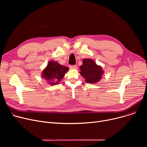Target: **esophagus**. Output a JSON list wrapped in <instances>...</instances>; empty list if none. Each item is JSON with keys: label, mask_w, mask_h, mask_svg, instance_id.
<instances>
[{"label": "esophagus", "mask_w": 147, "mask_h": 147, "mask_svg": "<svg viewBox=\"0 0 147 147\" xmlns=\"http://www.w3.org/2000/svg\"><path fill=\"white\" fill-rule=\"evenodd\" d=\"M69 67L70 68L76 69V68H77V65H69Z\"/></svg>", "instance_id": "1"}]
</instances>
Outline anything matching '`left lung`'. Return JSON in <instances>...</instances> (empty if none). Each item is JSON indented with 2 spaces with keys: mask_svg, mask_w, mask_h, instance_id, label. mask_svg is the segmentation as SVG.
Segmentation results:
<instances>
[{
  "mask_svg": "<svg viewBox=\"0 0 147 147\" xmlns=\"http://www.w3.org/2000/svg\"><path fill=\"white\" fill-rule=\"evenodd\" d=\"M80 74L85 78L88 83H95L100 80L104 73L102 67L96 65L95 61L90 59H84L83 65L80 67Z\"/></svg>",
  "mask_w": 147,
  "mask_h": 147,
  "instance_id": "8db88e82",
  "label": "left lung"
}]
</instances>
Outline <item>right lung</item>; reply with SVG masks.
<instances>
[{
	"label": "right lung",
	"mask_w": 147,
	"mask_h": 147,
	"mask_svg": "<svg viewBox=\"0 0 147 147\" xmlns=\"http://www.w3.org/2000/svg\"><path fill=\"white\" fill-rule=\"evenodd\" d=\"M68 69L65 66L59 64L57 62L50 61L43 71L42 77L44 79L49 81L51 85H54L59 83Z\"/></svg>",
	"instance_id": "right-lung-1"
}]
</instances>
